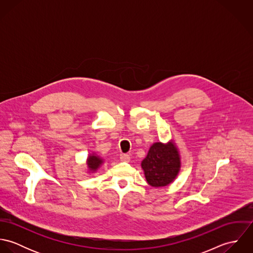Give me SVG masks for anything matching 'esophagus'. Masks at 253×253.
<instances>
[{
  "label": "esophagus",
  "instance_id": "obj_1",
  "mask_svg": "<svg viewBox=\"0 0 253 253\" xmlns=\"http://www.w3.org/2000/svg\"><path fill=\"white\" fill-rule=\"evenodd\" d=\"M120 159H121V161L126 162V163L130 161V157H129V155H127V154H122L121 157H120Z\"/></svg>",
  "mask_w": 253,
  "mask_h": 253
}]
</instances>
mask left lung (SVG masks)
I'll use <instances>...</instances> for the list:
<instances>
[{
  "label": "left lung",
  "instance_id": "8db88e82",
  "mask_svg": "<svg viewBox=\"0 0 253 253\" xmlns=\"http://www.w3.org/2000/svg\"><path fill=\"white\" fill-rule=\"evenodd\" d=\"M147 182L153 187L167 186L175 178L180 169L178 152L173 144L152 145L141 163Z\"/></svg>",
  "mask_w": 253,
  "mask_h": 253
}]
</instances>
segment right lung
<instances>
[{"mask_svg":"<svg viewBox=\"0 0 253 253\" xmlns=\"http://www.w3.org/2000/svg\"><path fill=\"white\" fill-rule=\"evenodd\" d=\"M101 163H102V161L99 158H97L95 156H90L87 161V166L91 170H95L101 165Z\"/></svg>","mask_w":253,"mask_h":253,"instance_id":"1","label":"right lung"}]
</instances>
